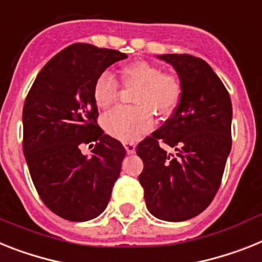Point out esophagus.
Listing matches in <instances>:
<instances>
[{
  "label": "esophagus",
  "instance_id": "esophagus-1",
  "mask_svg": "<svg viewBox=\"0 0 262 262\" xmlns=\"http://www.w3.org/2000/svg\"><path fill=\"white\" fill-rule=\"evenodd\" d=\"M125 149H126V153L127 155H133L136 151V145L133 142H125L124 144Z\"/></svg>",
  "mask_w": 262,
  "mask_h": 262
}]
</instances>
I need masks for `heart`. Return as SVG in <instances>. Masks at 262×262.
Wrapping results in <instances>:
<instances>
[{
  "label": "heart",
  "mask_w": 262,
  "mask_h": 262,
  "mask_svg": "<svg viewBox=\"0 0 262 262\" xmlns=\"http://www.w3.org/2000/svg\"><path fill=\"white\" fill-rule=\"evenodd\" d=\"M120 76L125 88H135L132 104L136 106L109 112L102 118V126L121 141H135L151 129V113L160 118L173 113L181 96V83L176 76L142 60L124 65ZM118 90V82L111 73H101L93 86L94 102L100 109H109L117 101Z\"/></svg>",
  "instance_id": "1"
}]
</instances>
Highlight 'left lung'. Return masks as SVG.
<instances>
[{
  "mask_svg": "<svg viewBox=\"0 0 262 262\" xmlns=\"http://www.w3.org/2000/svg\"><path fill=\"white\" fill-rule=\"evenodd\" d=\"M181 83L172 117L137 145L146 208L164 221H185L209 206L232 148V102L212 68L190 54H161ZM165 143L176 150L170 155Z\"/></svg>",
  "mask_w": 262,
  "mask_h": 262,
  "instance_id": "obj_1",
  "label": "left lung"
}]
</instances>
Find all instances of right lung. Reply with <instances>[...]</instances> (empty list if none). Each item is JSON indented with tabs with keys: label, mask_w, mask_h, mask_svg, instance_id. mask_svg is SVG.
<instances>
[{
	"label": "right lung",
	"mask_w": 262,
	"mask_h": 262,
	"mask_svg": "<svg viewBox=\"0 0 262 262\" xmlns=\"http://www.w3.org/2000/svg\"><path fill=\"white\" fill-rule=\"evenodd\" d=\"M125 53L73 43L41 69L23 112L24 155L37 193L57 216L82 223L104 212L126 151L98 126L97 77ZM95 148L88 158L82 144Z\"/></svg>",
	"instance_id": "add662e5"
}]
</instances>
